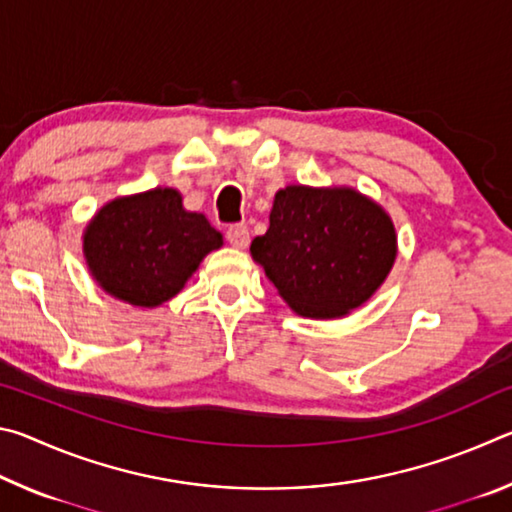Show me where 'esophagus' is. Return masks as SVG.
<instances>
[{
  "mask_svg": "<svg viewBox=\"0 0 512 512\" xmlns=\"http://www.w3.org/2000/svg\"><path fill=\"white\" fill-rule=\"evenodd\" d=\"M225 239L230 241L235 248H246L248 241H250V232H248V225L246 223H235L230 225L228 230H225Z\"/></svg>",
  "mask_w": 512,
  "mask_h": 512,
  "instance_id": "34e87169",
  "label": "esophagus"
}]
</instances>
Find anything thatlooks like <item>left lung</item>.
I'll return each mask as SVG.
<instances>
[{"instance_id":"1","label":"left lung","mask_w":512,"mask_h":512,"mask_svg":"<svg viewBox=\"0 0 512 512\" xmlns=\"http://www.w3.org/2000/svg\"><path fill=\"white\" fill-rule=\"evenodd\" d=\"M250 253L293 311L336 318L386 280L397 253L395 228L354 189L291 185L275 194L271 225Z\"/></svg>"}]
</instances>
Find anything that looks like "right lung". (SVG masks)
<instances>
[{
  "instance_id": "1",
  "label": "right lung",
  "mask_w": 512,
  "mask_h": 512,
  "mask_svg": "<svg viewBox=\"0 0 512 512\" xmlns=\"http://www.w3.org/2000/svg\"><path fill=\"white\" fill-rule=\"evenodd\" d=\"M221 244V232L203 214L183 210L176 189L117 198L94 216L83 237L94 280L137 307L171 300Z\"/></svg>"
}]
</instances>
